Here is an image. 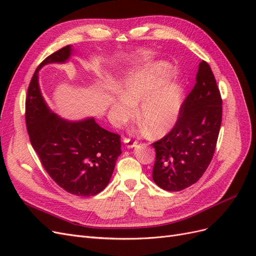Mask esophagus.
Masks as SVG:
<instances>
[{"instance_id": "obj_1", "label": "esophagus", "mask_w": 256, "mask_h": 256, "mask_svg": "<svg viewBox=\"0 0 256 256\" xmlns=\"http://www.w3.org/2000/svg\"><path fill=\"white\" fill-rule=\"evenodd\" d=\"M122 142L126 144V146L128 147V148H132V147L136 146V144H138L136 141L132 140V138H128V136L124 138H122Z\"/></svg>"}]
</instances>
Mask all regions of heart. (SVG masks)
Instances as JSON below:
<instances>
[{"label": "heart", "instance_id": "1", "mask_svg": "<svg viewBox=\"0 0 256 256\" xmlns=\"http://www.w3.org/2000/svg\"><path fill=\"white\" fill-rule=\"evenodd\" d=\"M170 66L154 63L142 70L130 74L124 80L120 94L113 109L120 120L132 118V104H140L138 118L148 127L152 136L166 134L177 120L180 114L182 90L174 83H164L168 76Z\"/></svg>", "mask_w": 256, "mask_h": 256}]
</instances>
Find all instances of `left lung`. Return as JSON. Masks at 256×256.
<instances>
[{
	"instance_id": "8db88e82",
	"label": "left lung",
	"mask_w": 256,
	"mask_h": 256,
	"mask_svg": "<svg viewBox=\"0 0 256 256\" xmlns=\"http://www.w3.org/2000/svg\"><path fill=\"white\" fill-rule=\"evenodd\" d=\"M222 122V98L210 66L202 60L196 83L180 106L174 127L154 142L152 180L166 191H182L203 176L212 160Z\"/></svg>"
}]
</instances>
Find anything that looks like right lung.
Wrapping results in <instances>:
<instances>
[{
	"label": "right lung",
	"mask_w": 256,
	"mask_h": 256,
	"mask_svg": "<svg viewBox=\"0 0 256 256\" xmlns=\"http://www.w3.org/2000/svg\"><path fill=\"white\" fill-rule=\"evenodd\" d=\"M70 46L46 58L35 70L26 99V124L42 166L60 188L76 196H92L110 182L122 154L120 136L100 127L94 118L67 122L52 113L38 86V70L65 62Z\"/></svg>",
	"instance_id": "add662e5"
}]
</instances>
